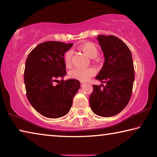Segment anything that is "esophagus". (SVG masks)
I'll list each match as a JSON object with an SVG mask.
<instances>
[{"label":"esophagus","instance_id":"obj_1","mask_svg":"<svg viewBox=\"0 0 157 157\" xmlns=\"http://www.w3.org/2000/svg\"><path fill=\"white\" fill-rule=\"evenodd\" d=\"M84 84H85V82H81V85H82V86H83Z\"/></svg>","mask_w":157,"mask_h":157}]
</instances>
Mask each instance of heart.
I'll return each instance as SVG.
<instances>
[{
  "label": "heart",
  "mask_w": 157,
  "mask_h": 157,
  "mask_svg": "<svg viewBox=\"0 0 157 157\" xmlns=\"http://www.w3.org/2000/svg\"><path fill=\"white\" fill-rule=\"evenodd\" d=\"M79 49L82 52L86 54L90 58H95L98 54V47L95 44L92 42H85L81 44ZM71 57H72V51H69L65 54L64 61L66 66L69 67L71 64ZM95 73V71L91 67L88 68H75L71 70L69 72V75L72 78L79 79L81 81H86Z\"/></svg>",
  "instance_id": "heart-1"
}]
</instances>
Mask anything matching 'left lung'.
I'll list each match as a JSON object with an SVG mask.
<instances>
[{
	"label": "left lung",
	"instance_id": "8db88e82",
	"mask_svg": "<svg viewBox=\"0 0 157 157\" xmlns=\"http://www.w3.org/2000/svg\"><path fill=\"white\" fill-rule=\"evenodd\" d=\"M97 40L105 60L96 79L106 86L93 85L89 103L95 115L109 117L117 115L129 102L135 80L133 60L129 48L117 37L99 35Z\"/></svg>",
	"mask_w": 157,
	"mask_h": 157
}]
</instances>
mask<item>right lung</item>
Segmentation results:
<instances>
[{"label": "right lung", "mask_w": 157, "mask_h": 157, "mask_svg": "<svg viewBox=\"0 0 157 157\" xmlns=\"http://www.w3.org/2000/svg\"><path fill=\"white\" fill-rule=\"evenodd\" d=\"M72 46L73 43L58 41L42 42L26 59L24 80L27 99L34 109L46 117L66 115L80 87L78 79L59 80L67 74L64 56ZM55 82L59 84L56 85Z\"/></svg>", "instance_id": "add662e5"}]
</instances>
